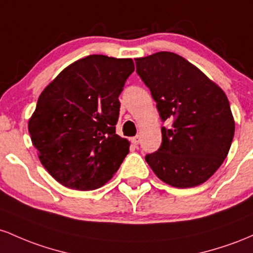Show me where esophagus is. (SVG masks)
<instances>
[{
    "mask_svg": "<svg viewBox=\"0 0 253 253\" xmlns=\"http://www.w3.org/2000/svg\"><path fill=\"white\" fill-rule=\"evenodd\" d=\"M140 136H135V137L131 138V143L134 144V146H137L138 143H140Z\"/></svg>",
    "mask_w": 253,
    "mask_h": 253,
    "instance_id": "1",
    "label": "esophagus"
}]
</instances>
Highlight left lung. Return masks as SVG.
<instances>
[{"label":"left lung","instance_id":"left-lung-1","mask_svg":"<svg viewBox=\"0 0 253 253\" xmlns=\"http://www.w3.org/2000/svg\"><path fill=\"white\" fill-rule=\"evenodd\" d=\"M136 72L150 89L163 122V143L146 161L159 179L186 189L217 171L231 148L234 119L222 89L185 58L161 51L136 58Z\"/></svg>","mask_w":253,"mask_h":253}]
</instances>
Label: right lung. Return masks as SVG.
<instances>
[{"mask_svg": "<svg viewBox=\"0 0 253 253\" xmlns=\"http://www.w3.org/2000/svg\"><path fill=\"white\" fill-rule=\"evenodd\" d=\"M134 70L131 58L89 55L68 65L39 95L28 131L42 165L65 188H101L129 153L116 124L118 96Z\"/></svg>", "mask_w": 253, "mask_h": 253, "instance_id": "1", "label": "right lung"}]
</instances>
